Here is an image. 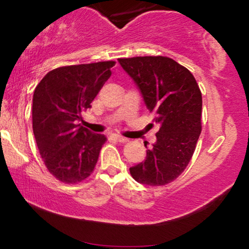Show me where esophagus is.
<instances>
[{"mask_svg": "<svg viewBox=\"0 0 249 249\" xmlns=\"http://www.w3.org/2000/svg\"><path fill=\"white\" fill-rule=\"evenodd\" d=\"M112 138H113L114 141L119 142H124L128 141V139L125 138V137H124V136H120V135H117V134L112 135Z\"/></svg>", "mask_w": 249, "mask_h": 249, "instance_id": "1", "label": "esophagus"}]
</instances>
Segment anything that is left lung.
Returning a JSON list of instances; mask_svg holds the SVG:
<instances>
[{"label": "left lung", "mask_w": 249, "mask_h": 249, "mask_svg": "<svg viewBox=\"0 0 249 249\" xmlns=\"http://www.w3.org/2000/svg\"><path fill=\"white\" fill-rule=\"evenodd\" d=\"M159 124L146 160L130 168L136 181L163 186L181 175L196 148L202 124V93L192 72L165 56L119 59Z\"/></svg>", "instance_id": "left-lung-1"}]
</instances>
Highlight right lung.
<instances>
[{"instance_id":"obj_1","label":"right lung","mask_w":249,"mask_h":249,"mask_svg":"<svg viewBox=\"0 0 249 249\" xmlns=\"http://www.w3.org/2000/svg\"><path fill=\"white\" fill-rule=\"evenodd\" d=\"M113 61L61 67L40 80L33 97V131L46 168L57 180L77 183L96 165L107 137L78 124L90 108Z\"/></svg>"}]
</instances>
